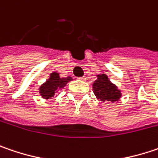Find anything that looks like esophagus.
Instances as JSON below:
<instances>
[{
  "label": "esophagus",
  "instance_id": "1",
  "mask_svg": "<svg viewBox=\"0 0 158 158\" xmlns=\"http://www.w3.org/2000/svg\"><path fill=\"white\" fill-rule=\"evenodd\" d=\"M78 79L81 80V81H85V77L84 76H83V77H78Z\"/></svg>",
  "mask_w": 158,
  "mask_h": 158
}]
</instances>
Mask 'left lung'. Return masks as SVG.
Wrapping results in <instances>:
<instances>
[{
    "label": "left lung",
    "mask_w": 158,
    "mask_h": 158,
    "mask_svg": "<svg viewBox=\"0 0 158 158\" xmlns=\"http://www.w3.org/2000/svg\"><path fill=\"white\" fill-rule=\"evenodd\" d=\"M92 90L98 99L103 102L118 101L122 97L121 91L118 87L110 82L107 75L105 74L97 75V80L92 83Z\"/></svg>",
    "instance_id": "obj_1"
}]
</instances>
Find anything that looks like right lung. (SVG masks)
Returning a JSON list of instances; mask_svg holds the SVG:
<instances>
[{"instance_id": "add662e5", "label": "right lung", "mask_w": 158, "mask_h": 158, "mask_svg": "<svg viewBox=\"0 0 158 158\" xmlns=\"http://www.w3.org/2000/svg\"><path fill=\"white\" fill-rule=\"evenodd\" d=\"M72 77L67 76L66 78H61L59 73L53 72L50 75L49 79L43 83L39 88V93L44 99H52L55 93L62 90L68 82L72 81Z\"/></svg>"}]
</instances>
